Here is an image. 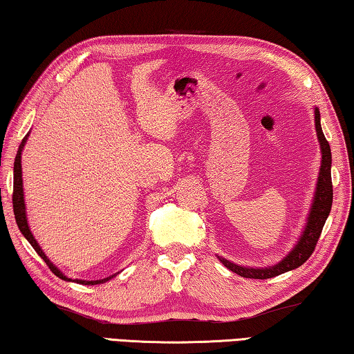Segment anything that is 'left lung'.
Listing matches in <instances>:
<instances>
[{
    "label": "left lung",
    "instance_id": "1",
    "mask_svg": "<svg viewBox=\"0 0 354 354\" xmlns=\"http://www.w3.org/2000/svg\"><path fill=\"white\" fill-rule=\"evenodd\" d=\"M315 115V130H317V138L322 149V166L319 172V182L317 189H315L313 208L309 212L308 224L305 227V232L300 236L299 244H297L289 255L272 268L266 269H253V268H243V266L233 264L225 258H221V263L230 269L234 274L244 278H257V280H268V278H274L277 275H281L284 272L297 269L301 266L306 259L313 255V252L317 245V241L320 238V233L324 230V225L326 222L328 214L331 212L333 205V182H331V149L325 138L324 132H322L320 126V111L319 109L314 110Z\"/></svg>",
    "mask_w": 354,
    "mask_h": 354
}]
</instances>
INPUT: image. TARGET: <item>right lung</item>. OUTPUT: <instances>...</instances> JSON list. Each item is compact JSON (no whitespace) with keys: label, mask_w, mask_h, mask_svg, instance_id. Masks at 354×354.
Masks as SVG:
<instances>
[{"label":"right lung","mask_w":354,"mask_h":354,"mask_svg":"<svg viewBox=\"0 0 354 354\" xmlns=\"http://www.w3.org/2000/svg\"><path fill=\"white\" fill-rule=\"evenodd\" d=\"M28 140V135L24 136L20 147H18L17 151V157L14 161V193H12V205H14V214H15V221H17V225L20 228V232L23 233V236L29 241V244L34 247V250L39 253L40 258L43 261L46 263V266L49 269H51L53 274L55 277L62 278V280H66L70 281V278H66L62 272L55 268V266L49 261L48 257L43 253V250L40 249V245L37 244L35 238L32 236V233H30L29 227H28V219H26V212H24V199H23V180H21V149L24 146V142ZM111 278V277H110ZM110 278H104V280H96V281H84V280H74L79 284H99V283H105L109 281Z\"/></svg>","instance_id":"add662e5"}]
</instances>
